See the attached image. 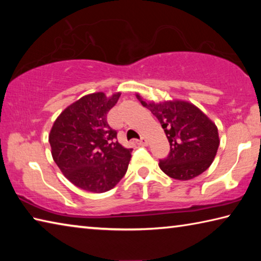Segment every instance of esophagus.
<instances>
[{
    "instance_id": "1",
    "label": "esophagus",
    "mask_w": 261,
    "mask_h": 261,
    "mask_svg": "<svg viewBox=\"0 0 261 261\" xmlns=\"http://www.w3.org/2000/svg\"><path fill=\"white\" fill-rule=\"evenodd\" d=\"M147 144H148V141L146 138H145V137H141V138L138 140V145H140V146H146Z\"/></svg>"
}]
</instances>
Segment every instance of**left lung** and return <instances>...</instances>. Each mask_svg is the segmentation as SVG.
<instances>
[{"mask_svg":"<svg viewBox=\"0 0 261 261\" xmlns=\"http://www.w3.org/2000/svg\"><path fill=\"white\" fill-rule=\"evenodd\" d=\"M137 98L161 123L169 141L170 152L159 163L163 173L179 180L204 173L213 162L220 144L214 123L185 101L147 103L139 95Z\"/></svg>","mask_w":261,"mask_h":261,"instance_id":"obj_1","label":"left lung"}]
</instances>
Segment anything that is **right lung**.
<instances>
[{
	"mask_svg": "<svg viewBox=\"0 0 261 261\" xmlns=\"http://www.w3.org/2000/svg\"><path fill=\"white\" fill-rule=\"evenodd\" d=\"M121 93L83 96L57 117L49 135L51 155L70 182L85 191H109L123 178L132 148L117 141L107 114Z\"/></svg>",
	"mask_w": 261,
	"mask_h": 261,
	"instance_id": "add662e5",
	"label": "right lung"
}]
</instances>
